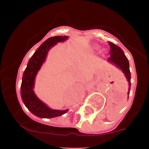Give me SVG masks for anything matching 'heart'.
<instances>
[{
  "label": "heart",
  "instance_id": "1",
  "mask_svg": "<svg viewBox=\"0 0 149 149\" xmlns=\"http://www.w3.org/2000/svg\"><path fill=\"white\" fill-rule=\"evenodd\" d=\"M100 49V47L99 45H95L93 47V49H94V50H98V49Z\"/></svg>",
  "mask_w": 149,
  "mask_h": 149
}]
</instances>
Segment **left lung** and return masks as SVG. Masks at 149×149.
Returning <instances> with one entry per match:
<instances>
[{"label":"left lung","instance_id":"obj_1","mask_svg":"<svg viewBox=\"0 0 149 149\" xmlns=\"http://www.w3.org/2000/svg\"><path fill=\"white\" fill-rule=\"evenodd\" d=\"M109 45L110 46V57L108 58L107 61L115 65L124 73L125 76L128 82L127 95H129L130 90V71L129 61L120 47L112 42H109Z\"/></svg>","mask_w":149,"mask_h":149}]
</instances>
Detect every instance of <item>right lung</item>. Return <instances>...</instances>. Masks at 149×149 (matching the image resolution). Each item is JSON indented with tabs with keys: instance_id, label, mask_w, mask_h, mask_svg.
I'll return each instance as SVG.
<instances>
[{
	"instance_id": "obj_1",
	"label": "right lung",
	"mask_w": 149,
	"mask_h": 149,
	"mask_svg": "<svg viewBox=\"0 0 149 149\" xmlns=\"http://www.w3.org/2000/svg\"><path fill=\"white\" fill-rule=\"evenodd\" d=\"M68 38V36H55L47 39L33 54L24 72L21 85L22 101L29 110L38 118H56L64 115L68 111V109L65 110L51 109L37 97L34 91L36 76L45 61L50 48L55 46L57 43L65 42Z\"/></svg>"
}]
</instances>
